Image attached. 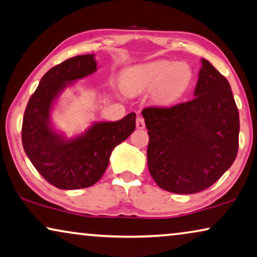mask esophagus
<instances>
[{
	"instance_id": "34e87169",
	"label": "esophagus",
	"mask_w": 257,
	"mask_h": 257,
	"mask_svg": "<svg viewBox=\"0 0 257 257\" xmlns=\"http://www.w3.org/2000/svg\"><path fill=\"white\" fill-rule=\"evenodd\" d=\"M136 126H138V129H145L146 128L145 118L141 117V116H138V117H136Z\"/></svg>"
}]
</instances>
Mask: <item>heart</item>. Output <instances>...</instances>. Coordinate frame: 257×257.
Segmentation results:
<instances>
[{
	"mask_svg": "<svg viewBox=\"0 0 257 257\" xmlns=\"http://www.w3.org/2000/svg\"><path fill=\"white\" fill-rule=\"evenodd\" d=\"M191 69L186 62L156 60L136 64L123 71L121 84L128 93L152 89L157 102L169 103L186 90L191 80Z\"/></svg>",
	"mask_w": 257,
	"mask_h": 257,
	"instance_id": "heart-1",
	"label": "heart"
}]
</instances>
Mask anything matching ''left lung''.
I'll return each mask as SVG.
<instances>
[{"label":"left lung","instance_id":"left-lung-1","mask_svg":"<svg viewBox=\"0 0 257 257\" xmlns=\"http://www.w3.org/2000/svg\"><path fill=\"white\" fill-rule=\"evenodd\" d=\"M194 96L173 107L142 110L149 135V173L170 193L207 189L237 155L240 117L230 84L204 59Z\"/></svg>","mask_w":257,"mask_h":257}]
</instances>
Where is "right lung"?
Instances as JSON below:
<instances>
[{"instance_id": "add662e5", "label": "right lung", "mask_w": 257, "mask_h": 257, "mask_svg": "<svg viewBox=\"0 0 257 257\" xmlns=\"http://www.w3.org/2000/svg\"><path fill=\"white\" fill-rule=\"evenodd\" d=\"M93 54L78 55L48 70L29 98L22 123L23 149L37 172L59 189L93 186L101 179L114 148L135 131V112L116 122H96L67 140L50 124L55 98L73 81L96 71Z\"/></svg>"}]
</instances>
